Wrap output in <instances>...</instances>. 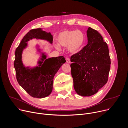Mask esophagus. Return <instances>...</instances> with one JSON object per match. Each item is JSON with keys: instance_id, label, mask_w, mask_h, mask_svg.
<instances>
[{"instance_id": "esophagus-1", "label": "esophagus", "mask_w": 128, "mask_h": 128, "mask_svg": "<svg viewBox=\"0 0 128 128\" xmlns=\"http://www.w3.org/2000/svg\"><path fill=\"white\" fill-rule=\"evenodd\" d=\"M66 62L67 63H70V59L69 58H66Z\"/></svg>"}]
</instances>
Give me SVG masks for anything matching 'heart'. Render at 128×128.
I'll return each instance as SVG.
<instances>
[{
    "instance_id": "heart-1",
    "label": "heart",
    "mask_w": 128,
    "mask_h": 128,
    "mask_svg": "<svg viewBox=\"0 0 128 128\" xmlns=\"http://www.w3.org/2000/svg\"><path fill=\"white\" fill-rule=\"evenodd\" d=\"M57 41L59 46H67L69 52L76 54L82 48L86 42V36L80 30H65L59 33ZM55 48L58 50L60 49L58 45H56Z\"/></svg>"
}]
</instances>
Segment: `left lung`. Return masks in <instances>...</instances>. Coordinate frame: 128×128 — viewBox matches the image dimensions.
Instances as JSON below:
<instances>
[{"instance_id": "left-lung-1", "label": "left lung", "mask_w": 128, "mask_h": 128, "mask_svg": "<svg viewBox=\"0 0 128 128\" xmlns=\"http://www.w3.org/2000/svg\"><path fill=\"white\" fill-rule=\"evenodd\" d=\"M86 35V46L70 58L74 90L84 97L95 94L107 83L111 64L107 44L101 34L88 27Z\"/></svg>"}]
</instances>
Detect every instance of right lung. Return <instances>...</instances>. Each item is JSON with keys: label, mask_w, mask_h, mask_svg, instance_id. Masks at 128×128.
Instances as JSON below:
<instances>
[{"label": "right lung", "mask_w": 128, "mask_h": 128, "mask_svg": "<svg viewBox=\"0 0 128 128\" xmlns=\"http://www.w3.org/2000/svg\"><path fill=\"white\" fill-rule=\"evenodd\" d=\"M34 38L44 40L50 44L53 40L51 33L42 28L30 30L16 50L14 65L17 81L22 88L32 97L43 98L51 94L54 77L66 60L62 56L47 59L46 53L42 52L37 45V50L40 54L38 65L33 67L25 66L22 61L23 52L28 46V42Z\"/></svg>", "instance_id": "1"}]
</instances>
